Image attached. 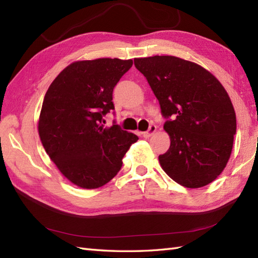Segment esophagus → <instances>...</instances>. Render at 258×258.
Here are the masks:
<instances>
[{"label": "esophagus", "instance_id": "esophagus-1", "mask_svg": "<svg viewBox=\"0 0 258 258\" xmlns=\"http://www.w3.org/2000/svg\"><path fill=\"white\" fill-rule=\"evenodd\" d=\"M155 131H156V125H154V124H152V125H150V127H149V130L146 131V132H144L143 133V136L145 139H149V138H151V136L155 133Z\"/></svg>", "mask_w": 258, "mask_h": 258}]
</instances>
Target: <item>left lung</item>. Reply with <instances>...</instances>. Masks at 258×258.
Returning a JSON list of instances; mask_svg holds the SVG:
<instances>
[{"label":"left lung","mask_w":258,"mask_h":258,"mask_svg":"<svg viewBox=\"0 0 258 258\" xmlns=\"http://www.w3.org/2000/svg\"><path fill=\"white\" fill-rule=\"evenodd\" d=\"M166 118L171 146L158 156L162 168L188 188L212 183L231 156L236 115L227 92L200 65L175 56L134 58Z\"/></svg>","instance_id":"1"}]
</instances>
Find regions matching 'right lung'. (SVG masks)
Returning a JSON list of instances; mask_svg holds the SVG:
<instances>
[{
	"mask_svg": "<svg viewBox=\"0 0 258 258\" xmlns=\"http://www.w3.org/2000/svg\"><path fill=\"white\" fill-rule=\"evenodd\" d=\"M132 59L97 58L65 68L43 101L38 134L61 173L82 188L101 187L116 175L130 146L139 140L104 116L114 109L113 90Z\"/></svg>",
	"mask_w": 258,
	"mask_h": 258,
	"instance_id": "right-lung-1",
	"label": "right lung"
}]
</instances>
